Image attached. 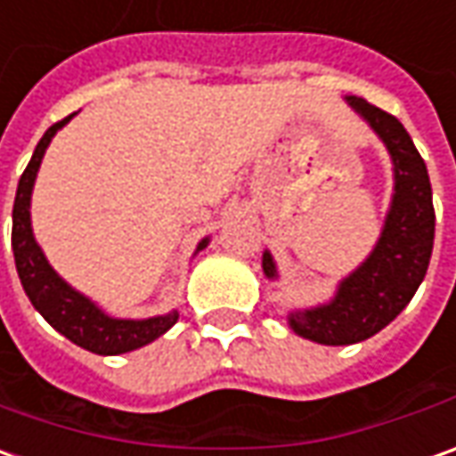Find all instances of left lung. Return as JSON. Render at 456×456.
<instances>
[{
	"label": "left lung",
	"mask_w": 456,
	"mask_h": 456,
	"mask_svg": "<svg viewBox=\"0 0 456 456\" xmlns=\"http://www.w3.org/2000/svg\"><path fill=\"white\" fill-rule=\"evenodd\" d=\"M349 107L384 142L394 165V192L377 246L344 276L334 296L319 306L289 311L293 334L323 346H349L389 326L414 298L427 276L435 246L432 183L419 150L394 115L349 94ZM264 273L278 281L271 250H264Z\"/></svg>",
	"instance_id": "1"
}]
</instances>
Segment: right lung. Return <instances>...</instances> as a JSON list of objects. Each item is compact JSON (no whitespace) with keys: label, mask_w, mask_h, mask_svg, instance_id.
Returning <instances> with one entry per match:
<instances>
[{"label":"right lung","mask_w":456,"mask_h":456,"mask_svg":"<svg viewBox=\"0 0 456 456\" xmlns=\"http://www.w3.org/2000/svg\"><path fill=\"white\" fill-rule=\"evenodd\" d=\"M75 115L64 118L62 122L52 125L50 130L37 142L35 155L21 173L12 210V250H14V264L20 273L21 289L29 296L32 306L42 314V319L50 323L54 331L67 336L72 344L82 349L100 354V356H118L127 354L140 346H148L155 338L173 329L178 321V311H170L163 316H150V319H115L105 314L94 304L90 296L72 289L47 261L45 250L37 243L32 231V191H35L37 173L42 158L50 148L52 137L62 130ZM210 238H203L198 243L195 253L206 248Z\"/></svg>","instance_id":"add662e5"}]
</instances>
